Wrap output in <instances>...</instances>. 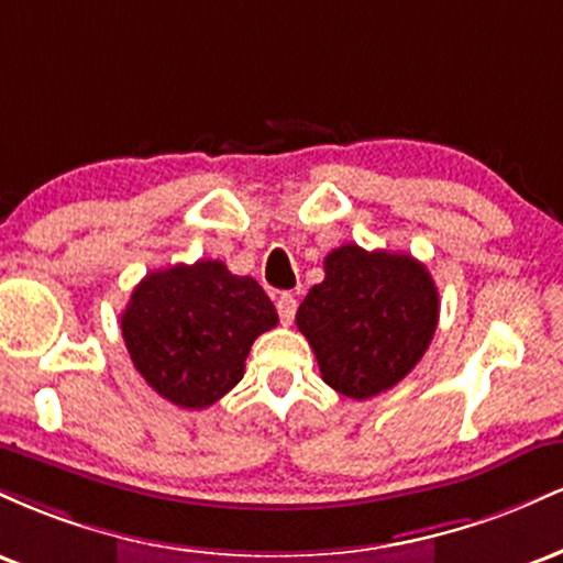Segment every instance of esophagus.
Returning a JSON list of instances; mask_svg holds the SVG:
<instances>
[{"label":"esophagus","instance_id":"1","mask_svg":"<svg viewBox=\"0 0 563 563\" xmlns=\"http://www.w3.org/2000/svg\"><path fill=\"white\" fill-rule=\"evenodd\" d=\"M275 307H277V314H280L283 325H290L296 318V296L288 294V290H283V294L277 296Z\"/></svg>","mask_w":563,"mask_h":563}]
</instances>
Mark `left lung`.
<instances>
[{
    "mask_svg": "<svg viewBox=\"0 0 563 563\" xmlns=\"http://www.w3.org/2000/svg\"><path fill=\"white\" fill-rule=\"evenodd\" d=\"M437 322L439 294L421 262L354 243L325 256V280L296 312L322 380L352 399L397 386L426 354Z\"/></svg>",
    "mask_w": 563,
    "mask_h": 563,
    "instance_id": "8db88e82",
    "label": "left lung"
}]
</instances>
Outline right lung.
I'll use <instances>...</instances> for the list:
<instances>
[{"label": "right lung", "instance_id": "right-lung-1", "mask_svg": "<svg viewBox=\"0 0 563 563\" xmlns=\"http://www.w3.org/2000/svg\"><path fill=\"white\" fill-rule=\"evenodd\" d=\"M275 325V303L260 283L217 260L145 275L121 314L140 376L187 410L222 399L243 378L256 335Z\"/></svg>", "mask_w": 563, "mask_h": 563}]
</instances>
